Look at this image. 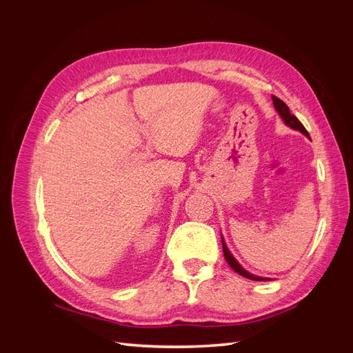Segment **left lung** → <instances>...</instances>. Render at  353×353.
<instances>
[{"label":"left lung","mask_w":353,"mask_h":353,"mask_svg":"<svg viewBox=\"0 0 353 353\" xmlns=\"http://www.w3.org/2000/svg\"><path fill=\"white\" fill-rule=\"evenodd\" d=\"M272 101H274L275 110L279 112V114L281 116V119L285 122V125H288L290 128H293V130L301 131L302 134H305V135L309 137V134H307V131H306V128L302 125V122L299 121L294 114L290 113V110H288V108H287V104H285L283 100H280L279 97H275V95H272ZM222 249H223V256H225V261L228 262V265H230L231 268H232L234 271H236L237 274L245 276V279H249V280H254V281H266V280H268V279H262V276H256V275L248 272L245 270H243L241 266H240V263H239L236 259H234V256H232V254L230 253V250L227 249V245H225V243H223V240H222Z\"/></svg>","instance_id":"obj_1"}]
</instances>
